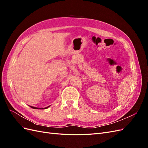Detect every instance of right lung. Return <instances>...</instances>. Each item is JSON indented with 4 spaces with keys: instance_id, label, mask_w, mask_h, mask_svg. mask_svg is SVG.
Instances as JSON below:
<instances>
[{
    "instance_id": "add662e5",
    "label": "right lung",
    "mask_w": 148,
    "mask_h": 148,
    "mask_svg": "<svg viewBox=\"0 0 148 148\" xmlns=\"http://www.w3.org/2000/svg\"><path fill=\"white\" fill-rule=\"evenodd\" d=\"M31 108H33V109H47L49 107H50V106H48V107H45V108H38V107H33V106H30Z\"/></svg>"
}]
</instances>
